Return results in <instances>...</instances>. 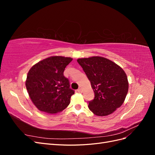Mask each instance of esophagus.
I'll list each match as a JSON object with an SVG mask.
<instances>
[{
  "instance_id": "1",
  "label": "esophagus",
  "mask_w": 155,
  "mask_h": 155,
  "mask_svg": "<svg viewBox=\"0 0 155 155\" xmlns=\"http://www.w3.org/2000/svg\"><path fill=\"white\" fill-rule=\"evenodd\" d=\"M77 91L78 92H82V89L81 88H79L78 90H77Z\"/></svg>"
}]
</instances>
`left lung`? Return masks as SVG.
<instances>
[{
  "label": "left lung",
  "mask_w": 155,
  "mask_h": 155,
  "mask_svg": "<svg viewBox=\"0 0 155 155\" xmlns=\"http://www.w3.org/2000/svg\"><path fill=\"white\" fill-rule=\"evenodd\" d=\"M94 92L88 108L97 116L110 114L119 108L128 92L129 83L124 70L109 59L92 57L78 59Z\"/></svg>",
  "instance_id": "1"
}]
</instances>
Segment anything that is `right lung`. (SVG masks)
<instances>
[{"instance_id": "obj_1", "label": "right lung", "mask_w": 155, "mask_h": 155, "mask_svg": "<svg viewBox=\"0 0 155 155\" xmlns=\"http://www.w3.org/2000/svg\"><path fill=\"white\" fill-rule=\"evenodd\" d=\"M72 59L54 56L33 66L27 75L26 87L32 102L39 110L54 114L70 104L74 91L64 70Z\"/></svg>"}]
</instances>
